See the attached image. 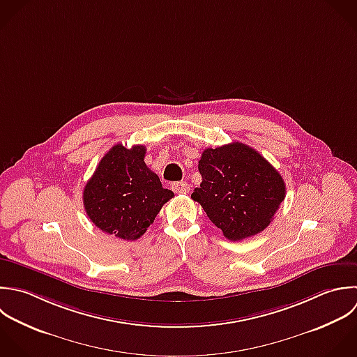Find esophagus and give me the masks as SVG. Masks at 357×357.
I'll list each match as a JSON object with an SVG mask.
<instances>
[{
  "mask_svg": "<svg viewBox=\"0 0 357 357\" xmlns=\"http://www.w3.org/2000/svg\"><path fill=\"white\" fill-rule=\"evenodd\" d=\"M172 190L175 193H188L190 190V186L188 182H176L172 185Z\"/></svg>",
  "mask_w": 357,
  "mask_h": 357,
  "instance_id": "esophagus-1",
  "label": "esophagus"
}]
</instances>
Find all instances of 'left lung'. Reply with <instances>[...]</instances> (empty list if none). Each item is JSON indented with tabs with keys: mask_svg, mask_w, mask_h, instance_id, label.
<instances>
[{
	"mask_svg": "<svg viewBox=\"0 0 357 357\" xmlns=\"http://www.w3.org/2000/svg\"><path fill=\"white\" fill-rule=\"evenodd\" d=\"M199 172L203 181L192 199L232 242L264 231L285 199L280 172L259 151L239 142L206 149Z\"/></svg>",
	"mask_w": 357,
	"mask_h": 357,
	"instance_id": "8db88e82",
	"label": "left lung"
}]
</instances>
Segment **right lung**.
Wrapping results in <instances>:
<instances>
[{"instance_id":"1","label":"right lung","mask_w":357,"mask_h":357,"mask_svg":"<svg viewBox=\"0 0 357 357\" xmlns=\"http://www.w3.org/2000/svg\"><path fill=\"white\" fill-rule=\"evenodd\" d=\"M146 147L115 144L84 186L87 217L101 231L125 241L139 239L161 207L174 197L144 162Z\"/></svg>"}]
</instances>
